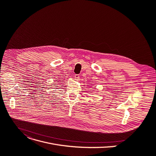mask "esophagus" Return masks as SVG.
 Wrapping results in <instances>:
<instances>
[{
    "label": "esophagus",
    "mask_w": 156,
    "mask_h": 156,
    "mask_svg": "<svg viewBox=\"0 0 156 156\" xmlns=\"http://www.w3.org/2000/svg\"><path fill=\"white\" fill-rule=\"evenodd\" d=\"M75 79L76 81H78L80 80V76H79V75H75Z\"/></svg>",
    "instance_id": "1"
}]
</instances>
